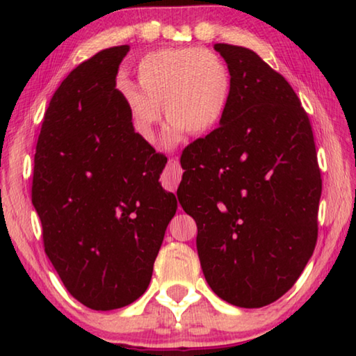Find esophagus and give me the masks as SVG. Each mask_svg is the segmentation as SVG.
I'll use <instances>...</instances> for the list:
<instances>
[{
	"label": "esophagus",
	"mask_w": 356,
	"mask_h": 356,
	"mask_svg": "<svg viewBox=\"0 0 356 356\" xmlns=\"http://www.w3.org/2000/svg\"><path fill=\"white\" fill-rule=\"evenodd\" d=\"M182 179V168H180L177 160H170L168 161L165 176H163V182L170 190H176L177 185Z\"/></svg>",
	"instance_id": "34e87169"
}]
</instances>
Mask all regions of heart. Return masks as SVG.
<instances>
[{
  "instance_id": "1",
  "label": "heart",
  "mask_w": 356,
  "mask_h": 356,
  "mask_svg": "<svg viewBox=\"0 0 356 356\" xmlns=\"http://www.w3.org/2000/svg\"><path fill=\"white\" fill-rule=\"evenodd\" d=\"M138 84L120 83L119 89L129 110L135 134L146 143H155V127L163 106L171 125L166 144L188 135H202L220 122L231 94L227 65L207 48H168L141 59Z\"/></svg>"
}]
</instances>
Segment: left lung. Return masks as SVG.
Here are the masks:
<instances>
[{
	"instance_id": "8db88e82",
	"label": "left lung",
	"mask_w": 356,
	"mask_h": 356,
	"mask_svg": "<svg viewBox=\"0 0 356 356\" xmlns=\"http://www.w3.org/2000/svg\"><path fill=\"white\" fill-rule=\"evenodd\" d=\"M213 48L227 64L231 94L220 127L180 156L177 197L196 221L212 291L234 306L262 308L295 284L314 252L321 170L309 118L286 78L250 48Z\"/></svg>"
}]
</instances>
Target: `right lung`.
I'll use <instances>...</instances> for the list:
<instances>
[{"mask_svg":"<svg viewBox=\"0 0 356 356\" xmlns=\"http://www.w3.org/2000/svg\"><path fill=\"white\" fill-rule=\"evenodd\" d=\"M129 50L106 48L70 72L34 155L31 197L45 252L72 297L95 311L146 292L177 209L159 182L166 156L135 134L116 89Z\"/></svg>","mask_w":356,"mask_h":356,"instance_id":"right-lung-1","label":"right lung"}]
</instances>
